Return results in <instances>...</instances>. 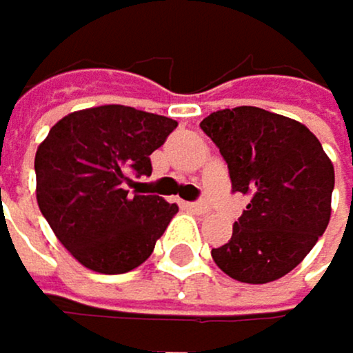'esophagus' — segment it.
<instances>
[{
	"instance_id": "1",
	"label": "esophagus",
	"mask_w": 353,
	"mask_h": 353,
	"mask_svg": "<svg viewBox=\"0 0 353 353\" xmlns=\"http://www.w3.org/2000/svg\"><path fill=\"white\" fill-rule=\"evenodd\" d=\"M188 208L196 214H208L210 208H208V203H188Z\"/></svg>"
}]
</instances>
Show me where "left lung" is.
Returning a JSON list of instances; mask_svg holds the SVG:
<instances>
[{"instance_id": "8db88e82", "label": "left lung", "mask_w": 353, "mask_h": 353, "mask_svg": "<svg viewBox=\"0 0 353 353\" xmlns=\"http://www.w3.org/2000/svg\"><path fill=\"white\" fill-rule=\"evenodd\" d=\"M220 148L233 190L250 201L214 263L243 283L290 273L324 235L334 167L320 139L299 120L261 108L218 110L201 123Z\"/></svg>"}]
</instances>
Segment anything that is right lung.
Returning <instances> with one entry per match:
<instances>
[{
	"label": "right lung",
	"instance_id": "right-lung-1",
	"mask_svg": "<svg viewBox=\"0 0 353 353\" xmlns=\"http://www.w3.org/2000/svg\"><path fill=\"white\" fill-rule=\"evenodd\" d=\"M178 127L173 118L129 105H99L63 116L35 152V196L57 239L103 275L148 261L175 203L129 194L133 175H150V154Z\"/></svg>",
	"mask_w": 353,
	"mask_h": 353
}]
</instances>
